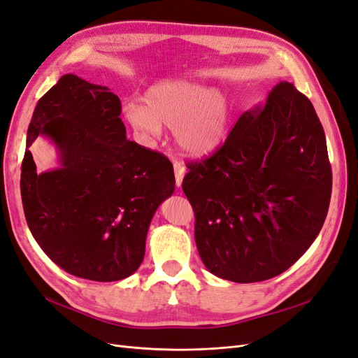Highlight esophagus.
<instances>
[{"mask_svg": "<svg viewBox=\"0 0 358 358\" xmlns=\"http://www.w3.org/2000/svg\"><path fill=\"white\" fill-rule=\"evenodd\" d=\"M175 167V178H176V187H180L183 176H185V166L180 162H173Z\"/></svg>", "mask_w": 358, "mask_h": 358, "instance_id": "obj_1", "label": "esophagus"}]
</instances>
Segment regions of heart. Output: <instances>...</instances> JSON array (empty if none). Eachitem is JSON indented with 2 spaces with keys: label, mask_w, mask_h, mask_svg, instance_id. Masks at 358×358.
Returning <instances> with one entry per match:
<instances>
[{
  "label": "heart",
  "mask_w": 358,
  "mask_h": 358,
  "mask_svg": "<svg viewBox=\"0 0 358 358\" xmlns=\"http://www.w3.org/2000/svg\"><path fill=\"white\" fill-rule=\"evenodd\" d=\"M123 117L144 139L173 127L178 147L188 155L204 157L216 151L231 127V107L217 90L188 80H163L144 95V104L127 101Z\"/></svg>",
  "instance_id": "b5f03b06"
}]
</instances>
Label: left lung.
Wrapping results in <instances>:
<instances>
[{"mask_svg": "<svg viewBox=\"0 0 358 358\" xmlns=\"http://www.w3.org/2000/svg\"><path fill=\"white\" fill-rule=\"evenodd\" d=\"M182 189L210 273L262 282L289 268L317 238L332 192L323 126L310 99L280 82L245 111L224 144L189 162Z\"/></svg>", "mask_w": 358, "mask_h": 358, "instance_id": "8db88e82", "label": "left lung"}]
</instances>
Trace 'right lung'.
Here are the masks:
<instances>
[{"label": "right lung", "instance_id": "1", "mask_svg": "<svg viewBox=\"0 0 358 358\" xmlns=\"http://www.w3.org/2000/svg\"><path fill=\"white\" fill-rule=\"evenodd\" d=\"M120 113L107 87L62 76L35 107L22 163L35 241L67 273L96 282L135 273L154 213L175 191L167 157L127 139ZM39 134L61 152V167L44 174L27 150Z\"/></svg>", "mask_w": 358, "mask_h": 358}]
</instances>
